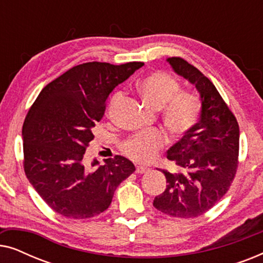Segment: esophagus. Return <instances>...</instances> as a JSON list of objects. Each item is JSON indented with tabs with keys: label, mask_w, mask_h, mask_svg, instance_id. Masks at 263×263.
<instances>
[{
	"label": "esophagus",
	"mask_w": 263,
	"mask_h": 263,
	"mask_svg": "<svg viewBox=\"0 0 263 263\" xmlns=\"http://www.w3.org/2000/svg\"><path fill=\"white\" fill-rule=\"evenodd\" d=\"M148 171V168H146V167H142V166H136V170H135V172L136 174H146V172Z\"/></svg>",
	"instance_id": "1"
}]
</instances>
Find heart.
<instances>
[{
	"label": "heart",
	"mask_w": 263,
	"mask_h": 263,
	"mask_svg": "<svg viewBox=\"0 0 263 263\" xmlns=\"http://www.w3.org/2000/svg\"><path fill=\"white\" fill-rule=\"evenodd\" d=\"M142 99L153 110H161V121L172 135L181 136L192 130L199 122L201 102L195 95L181 92V85L166 73H152L139 84ZM123 97L116 92L109 104V111ZM164 138L158 132H147L125 140L122 149L132 160L146 164L152 161L164 146Z\"/></svg>",
	"instance_id": "obj_1"
}]
</instances>
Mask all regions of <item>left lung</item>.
Segmentation results:
<instances>
[{
  "mask_svg": "<svg viewBox=\"0 0 263 263\" xmlns=\"http://www.w3.org/2000/svg\"><path fill=\"white\" fill-rule=\"evenodd\" d=\"M175 73L195 85L201 98L199 123L167 151L177 171L161 170L166 189L154 197L158 211L176 218H196L228 190L238 166L239 127L210 79L181 57L166 60Z\"/></svg>",
  "mask_w": 263,
  "mask_h": 263,
  "instance_id": "8db88e82",
  "label": "left lung"
}]
</instances>
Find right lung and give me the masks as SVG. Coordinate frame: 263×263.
<instances>
[{"label":"right lung","instance_id":"obj_1","mask_svg":"<svg viewBox=\"0 0 263 263\" xmlns=\"http://www.w3.org/2000/svg\"><path fill=\"white\" fill-rule=\"evenodd\" d=\"M143 66L88 62L67 70L42 89L23 125L24 170L46 204L70 219L96 217L109 208L117 186L135 171L127 158L85 167L92 129L114 88ZM99 164L95 160L92 166Z\"/></svg>","mask_w":263,"mask_h":263}]
</instances>
